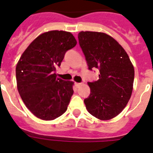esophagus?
Here are the masks:
<instances>
[{"mask_svg": "<svg viewBox=\"0 0 153 153\" xmlns=\"http://www.w3.org/2000/svg\"><path fill=\"white\" fill-rule=\"evenodd\" d=\"M82 84H83L82 83H75V85H76V87H79V86H80Z\"/></svg>", "mask_w": 153, "mask_h": 153, "instance_id": "obj_1", "label": "esophagus"}]
</instances>
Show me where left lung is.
<instances>
[{"label":"left lung","instance_id":"8db88e82","mask_svg":"<svg viewBox=\"0 0 153 153\" xmlns=\"http://www.w3.org/2000/svg\"><path fill=\"white\" fill-rule=\"evenodd\" d=\"M79 44L89 70H100L99 79L89 82L86 109L96 118L109 120L123 111L129 102L134 81V67L125 50L106 33L81 31Z\"/></svg>","mask_w":153,"mask_h":153}]
</instances>
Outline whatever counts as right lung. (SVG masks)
<instances>
[{
  "label": "right lung",
  "instance_id": "right-lung-1",
  "mask_svg": "<svg viewBox=\"0 0 153 153\" xmlns=\"http://www.w3.org/2000/svg\"><path fill=\"white\" fill-rule=\"evenodd\" d=\"M76 44L70 32L51 30L37 36L21 55L16 67L17 90L37 118L55 120L67 109L74 82L57 78L54 72L66 52Z\"/></svg>",
  "mask_w": 153,
  "mask_h": 153
}]
</instances>
